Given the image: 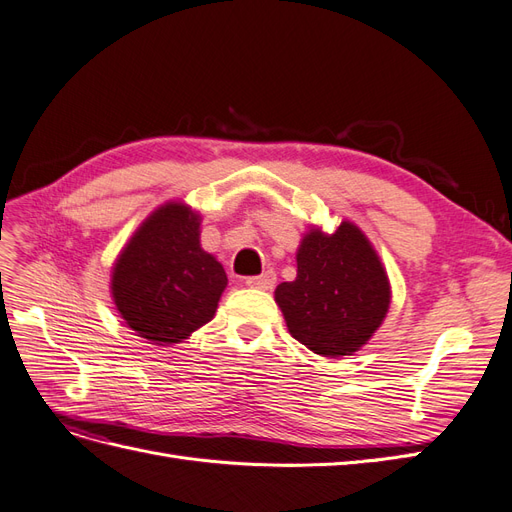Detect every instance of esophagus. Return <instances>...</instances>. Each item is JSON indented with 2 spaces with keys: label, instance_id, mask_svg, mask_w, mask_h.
Instances as JSON below:
<instances>
[{
  "label": "esophagus",
  "instance_id": "esophagus-1",
  "mask_svg": "<svg viewBox=\"0 0 512 512\" xmlns=\"http://www.w3.org/2000/svg\"><path fill=\"white\" fill-rule=\"evenodd\" d=\"M275 282H277L275 271H265V273H260V275L247 277V280H245V286L258 288V290H271V288L275 286Z\"/></svg>",
  "mask_w": 512,
  "mask_h": 512
}]
</instances>
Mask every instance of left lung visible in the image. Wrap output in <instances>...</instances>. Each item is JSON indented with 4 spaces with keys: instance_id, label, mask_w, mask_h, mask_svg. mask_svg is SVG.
<instances>
[{
    "instance_id": "1",
    "label": "left lung",
    "mask_w": 512,
    "mask_h": 512,
    "mask_svg": "<svg viewBox=\"0 0 512 512\" xmlns=\"http://www.w3.org/2000/svg\"><path fill=\"white\" fill-rule=\"evenodd\" d=\"M290 335L320 356L359 350L380 327L391 286L363 232L342 222L333 235L314 228L297 252V280L275 288Z\"/></svg>"
}]
</instances>
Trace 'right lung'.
<instances>
[{"label": "right lung", "instance_id": "right-lung-1", "mask_svg": "<svg viewBox=\"0 0 512 512\" xmlns=\"http://www.w3.org/2000/svg\"><path fill=\"white\" fill-rule=\"evenodd\" d=\"M198 228L190 207L168 203L136 230L115 262V305L149 344H179L218 309L228 280L220 262L200 247Z\"/></svg>", "mask_w": 512, "mask_h": 512}]
</instances>
